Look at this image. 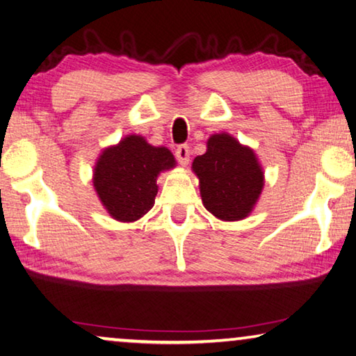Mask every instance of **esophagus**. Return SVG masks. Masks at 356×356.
<instances>
[{
	"label": "esophagus",
	"instance_id": "esophagus-1",
	"mask_svg": "<svg viewBox=\"0 0 356 356\" xmlns=\"http://www.w3.org/2000/svg\"><path fill=\"white\" fill-rule=\"evenodd\" d=\"M176 158L177 161L180 163L182 166H187L188 161H190V149L188 145H179V147L176 149Z\"/></svg>",
	"mask_w": 356,
	"mask_h": 356
}]
</instances>
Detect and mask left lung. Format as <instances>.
I'll list each match as a JSON object with an SVG mask.
<instances>
[{
    "instance_id": "8db88e82",
    "label": "left lung",
    "mask_w": 356,
    "mask_h": 356,
    "mask_svg": "<svg viewBox=\"0 0 356 356\" xmlns=\"http://www.w3.org/2000/svg\"><path fill=\"white\" fill-rule=\"evenodd\" d=\"M191 171L200 179L202 204L223 222L249 217L264 187V171L255 150L228 133L207 139L206 154L195 158Z\"/></svg>"
}]
</instances>
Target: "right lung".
I'll list each match as a JSON object with an SVG mask.
<instances>
[{
  "instance_id": "add662e5",
  "label": "right lung",
  "mask_w": 356,
  "mask_h": 356,
  "mask_svg": "<svg viewBox=\"0 0 356 356\" xmlns=\"http://www.w3.org/2000/svg\"><path fill=\"white\" fill-rule=\"evenodd\" d=\"M176 168L171 150L155 147L144 136L128 134L103 149L93 166V187L109 216L122 223L143 218L155 204L156 179Z\"/></svg>"
}]
</instances>
